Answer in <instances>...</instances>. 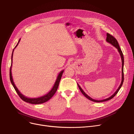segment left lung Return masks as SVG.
Instances as JSON below:
<instances>
[{
	"mask_svg": "<svg viewBox=\"0 0 134 134\" xmlns=\"http://www.w3.org/2000/svg\"><path fill=\"white\" fill-rule=\"evenodd\" d=\"M106 41H107V42L110 43L111 45H113L114 47H115L118 49L119 53V54H120V55L121 56V60H122V81H121V83L120 85L119 86V88L117 89V90L115 91V92L114 94H113L112 96H111L110 97H109V98H108L107 99H104V100H94L93 99L91 98L90 97H89L88 95H87V94H86L85 93L84 91L83 90H82V88L80 87V86L79 85V84H77L78 86V87H79L80 91H81V92L82 93V94H83L86 98H87L90 100H91L92 101H94V102H104V101H108V100L112 99L114 97H115L116 96V94L118 93V92H119L120 89L121 88V86H122L123 81H124V73H123V65H124V57H123V53H122V51H121V48H120V47L119 46V44L118 43V41L116 40V39L115 37H114V36H112L110 34H109V33H107Z\"/></svg>",
	"mask_w": 134,
	"mask_h": 134,
	"instance_id": "1",
	"label": "left lung"
}]
</instances>
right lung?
I'll list each match as a JSON object with an SVG mask.
<instances>
[{"instance_id": "obj_1", "label": "right lung", "mask_w": 134, "mask_h": 134, "mask_svg": "<svg viewBox=\"0 0 134 134\" xmlns=\"http://www.w3.org/2000/svg\"><path fill=\"white\" fill-rule=\"evenodd\" d=\"M20 39H21V38L19 39L17 44L16 45V46L15 47V48H14V49L13 50V52H12V57H11V63H12V60H13L12 58H13V54L14 50L17 47V46L18 45V44H19V43L20 42ZM11 69H12V64H11V67H10V70H9V78H10V80H11V84H12L13 86L14 87L15 91L16 92V93H18V94L19 95L20 98H21L23 100H24L25 102L30 103V104H43V103H44L45 102H47V101H48L49 99H50L51 98L53 97V96L55 94L56 91L57 90V88H58V85H59V82H60V80L61 79L63 73V72H64V70H62V71H61L60 72L59 74H58V75L57 76V79L56 80V81H55V84H54V86L53 87L52 89H51L50 90V91L49 92H48V93L47 94H46V95H44L43 96L41 97L36 98H27V97L24 96L23 94H21V93H20V92L18 90L17 87L15 85V84L14 83L13 80V78H12V76Z\"/></svg>"}]
</instances>
